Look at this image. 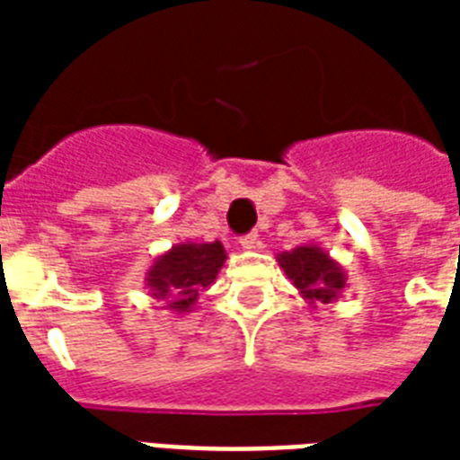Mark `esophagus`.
Instances as JSON below:
<instances>
[{"mask_svg":"<svg viewBox=\"0 0 460 460\" xmlns=\"http://www.w3.org/2000/svg\"><path fill=\"white\" fill-rule=\"evenodd\" d=\"M238 243H241V248H243V251H258L260 238H258V234H248V236H241V241H238Z\"/></svg>","mask_w":460,"mask_h":460,"instance_id":"obj_1","label":"esophagus"}]
</instances>
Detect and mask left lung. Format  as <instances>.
I'll return each instance as SVG.
<instances>
[{"instance_id": "obj_1", "label": "left lung", "mask_w": 460, "mask_h": 460, "mask_svg": "<svg viewBox=\"0 0 460 460\" xmlns=\"http://www.w3.org/2000/svg\"><path fill=\"white\" fill-rule=\"evenodd\" d=\"M277 262L291 279V284L298 288L303 301L313 307L332 305L339 301V296L349 281L343 267L327 251H322L313 243L279 252Z\"/></svg>"}]
</instances>
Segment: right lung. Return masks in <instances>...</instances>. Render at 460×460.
<instances>
[{
    "label": "right lung",
    "mask_w": 460,
    "mask_h": 460,
    "mask_svg": "<svg viewBox=\"0 0 460 460\" xmlns=\"http://www.w3.org/2000/svg\"><path fill=\"white\" fill-rule=\"evenodd\" d=\"M226 262V251L222 241L212 243H186L172 245L169 251L153 260L146 272L147 294L164 303V310L173 314L190 313L200 298L215 284L217 274Z\"/></svg>",
    "instance_id": "1"
}]
</instances>
